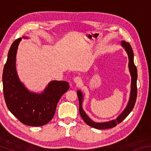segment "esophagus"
<instances>
[{
  "mask_svg": "<svg viewBox=\"0 0 151 151\" xmlns=\"http://www.w3.org/2000/svg\"><path fill=\"white\" fill-rule=\"evenodd\" d=\"M73 81L75 82L76 84L77 85H80V84L82 83V79L81 77H78V76H76V77L74 78Z\"/></svg>",
  "mask_w": 151,
  "mask_h": 151,
  "instance_id": "1",
  "label": "esophagus"
}]
</instances>
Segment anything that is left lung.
Listing matches in <instances>:
<instances>
[{
	"mask_svg": "<svg viewBox=\"0 0 151 151\" xmlns=\"http://www.w3.org/2000/svg\"><path fill=\"white\" fill-rule=\"evenodd\" d=\"M122 47L124 48L125 50L127 51L128 57H129V68L130 73L131 75V95H130V99L129 103L126 108L122 111V113L117 117L115 120H112V121L105 122H95L92 121L87 116L85 111H83V107H82V103H83V95L82 92L80 91H77L78 98L79 101V112L83 119L86 124L89 125L90 127L95 128L97 129H107L113 128L116 126V124L123 121L126 117L129 115L130 112L132 111L133 109L134 106L136 103L137 96V69L136 66L134 65V54L133 51H132L131 46L130 45L129 42H125L124 40L121 41Z\"/></svg>",
	"mask_w": 151,
	"mask_h": 151,
	"instance_id": "1",
	"label": "left lung"
}]
</instances>
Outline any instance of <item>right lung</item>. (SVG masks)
<instances>
[{"label":"right lung","mask_w":151,"mask_h":151,"mask_svg":"<svg viewBox=\"0 0 151 151\" xmlns=\"http://www.w3.org/2000/svg\"><path fill=\"white\" fill-rule=\"evenodd\" d=\"M20 40L19 38L12 44L4 66L2 83L5 103L22 123L32 127L42 126L53 118L58 102L69 89V85L66 81H53L40 94L27 90L20 81L16 70V55Z\"/></svg>","instance_id":"right-lung-1"}]
</instances>
